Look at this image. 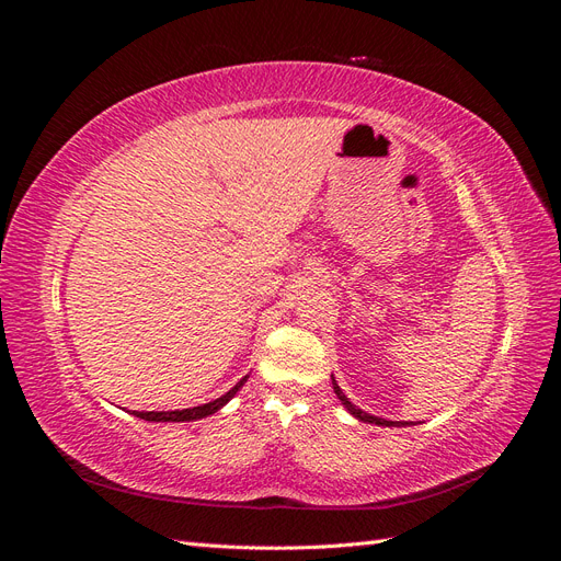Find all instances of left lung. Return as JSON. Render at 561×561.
I'll return each mask as SVG.
<instances>
[{
  "mask_svg": "<svg viewBox=\"0 0 561 561\" xmlns=\"http://www.w3.org/2000/svg\"><path fill=\"white\" fill-rule=\"evenodd\" d=\"M332 388H334V393H336V398H339V402H342L346 410H348V414L351 416H355L358 421H363V423H375V426H386V428H393V426H398V428H402V426H410V423L407 421H386V419H379V416H371V414H367V412H363V410H358V407H355L346 396H344V390L339 388V383L334 381V377H332Z\"/></svg>",
  "mask_w": 561,
  "mask_h": 561,
  "instance_id": "8db88e82",
  "label": "left lung"
}]
</instances>
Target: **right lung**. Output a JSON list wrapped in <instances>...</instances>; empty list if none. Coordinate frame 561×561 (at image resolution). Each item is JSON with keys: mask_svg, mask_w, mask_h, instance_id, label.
I'll list each match as a JSON object with an SVG mask.
<instances>
[{"mask_svg": "<svg viewBox=\"0 0 561 561\" xmlns=\"http://www.w3.org/2000/svg\"><path fill=\"white\" fill-rule=\"evenodd\" d=\"M248 381V375L236 383L229 393H225L222 398H217V400H213V402H206V404H198V407H192V410H175V412H133L135 416L138 419H145V421H175V423H180V421H196V419H206V416H210V414H215L217 410H222V407L239 393V390L243 388V383Z\"/></svg>", "mask_w": 561, "mask_h": 561, "instance_id": "add662e5", "label": "right lung"}]
</instances>
